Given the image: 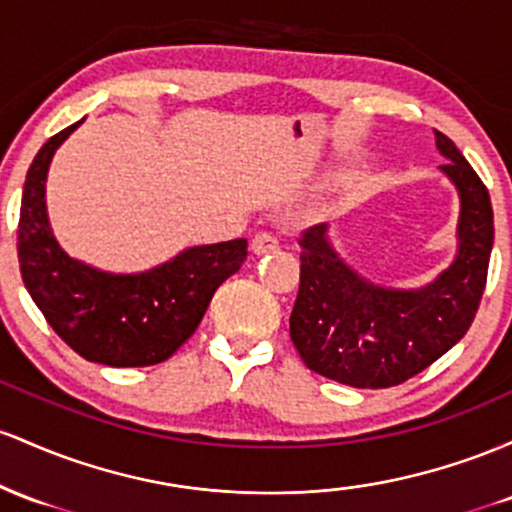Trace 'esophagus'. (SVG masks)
<instances>
[{
  "mask_svg": "<svg viewBox=\"0 0 512 512\" xmlns=\"http://www.w3.org/2000/svg\"><path fill=\"white\" fill-rule=\"evenodd\" d=\"M251 249H254V254H271V251L278 249V237L271 232H256L254 239H251Z\"/></svg>",
  "mask_w": 512,
  "mask_h": 512,
  "instance_id": "esophagus-1",
  "label": "esophagus"
}]
</instances>
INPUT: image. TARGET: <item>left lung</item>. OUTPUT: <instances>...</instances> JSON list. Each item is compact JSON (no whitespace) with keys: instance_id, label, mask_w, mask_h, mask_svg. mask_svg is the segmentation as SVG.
<instances>
[{"instance_id":"1","label":"left lung","mask_w":512,"mask_h":512,"mask_svg":"<svg viewBox=\"0 0 512 512\" xmlns=\"http://www.w3.org/2000/svg\"><path fill=\"white\" fill-rule=\"evenodd\" d=\"M435 145L462 198L455 263L418 292L382 290L338 261L324 225L304 229L290 338L309 370L358 389L396 387L433 365L472 326L491 261V198L450 137L435 130Z\"/></svg>"}]
</instances>
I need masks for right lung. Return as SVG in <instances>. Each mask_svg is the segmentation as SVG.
Segmentation results:
<instances>
[{
  "mask_svg": "<svg viewBox=\"0 0 512 512\" xmlns=\"http://www.w3.org/2000/svg\"><path fill=\"white\" fill-rule=\"evenodd\" d=\"M79 123L50 137L33 159L21 195V278L53 331L89 363H164L198 329L205 309L246 258V239L186 249L137 275H111L74 261L57 246L45 215V176L55 149Z\"/></svg>",
  "mask_w": 512,
  "mask_h": 512,
  "instance_id": "right-lung-1",
  "label": "right lung"
}]
</instances>
